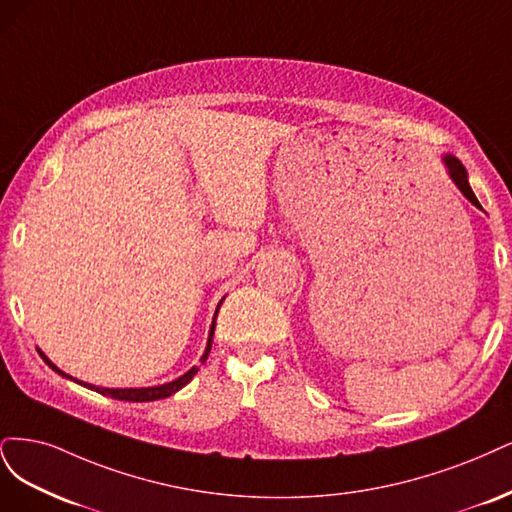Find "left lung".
<instances>
[{
	"label": "left lung",
	"mask_w": 512,
	"mask_h": 512,
	"mask_svg": "<svg viewBox=\"0 0 512 512\" xmlns=\"http://www.w3.org/2000/svg\"><path fill=\"white\" fill-rule=\"evenodd\" d=\"M444 163H447L449 174H451V178H453V183L459 187V191L464 193L474 206H481V204H478V200H476V195H474V193H472V189H470V183H468V172H466V168H464V166H461V161H459V159H455L453 155H447V157H444Z\"/></svg>",
	"instance_id": "1"
}]
</instances>
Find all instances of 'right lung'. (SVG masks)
Wrapping results in <instances>:
<instances>
[{"mask_svg":"<svg viewBox=\"0 0 512 512\" xmlns=\"http://www.w3.org/2000/svg\"><path fill=\"white\" fill-rule=\"evenodd\" d=\"M214 319H217V315H214ZM212 336H214V321H212V327H210V336H208V346H206V353L202 355V364L204 361L208 359V353H210V346H212ZM42 357H44V353H40ZM44 361L48 364V368H53L55 372H59L61 376H68L65 372H61L53 361H48V357H44ZM197 366H193L187 374H183L180 378H176V381H172V383H166V385H159V387H144V389H100V387H93V385H87V383H80V381H76V378H72V376H68V378H72V381H76V383H80V385H85V387H89V389H93V391H97V393H102V395H110V398H114V400H125V402H153V400H163V398H170L172 393H176L178 389H183L191 378L197 374Z\"/></svg>","mask_w":512,"mask_h":512,"instance_id":"right-lung-1","label":"right lung"}]
</instances>
